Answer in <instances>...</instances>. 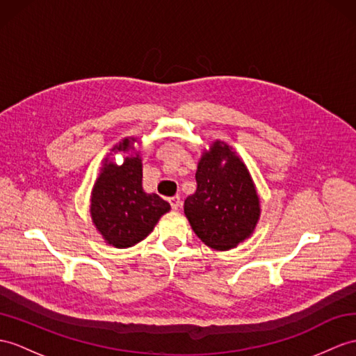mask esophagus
Wrapping results in <instances>:
<instances>
[{
	"instance_id": "34e87169",
	"label": "esophagus",
	"mask_w": 356,
	"mask_h": 356,
	"mask_svg": "<svg viewBox=\"0 0 356 356\" xmlns=\"http://www.w3.org/2000/svg\"><path fill=\"white\" fill-rule=\"evenodd\" d=\"M168 202H170V204H171V208L175 209V211H177V209L180 208V206H181V200H180V197H179V195L171 197Z\"/></svg>"
}]
</instances>
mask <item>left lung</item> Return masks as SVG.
Wrapping results in <instances>:
<instances>
[{"instance_id": "1", "label": "left lung", "mask_w": 356, "mask_h": 356, "mask_svg": "<svg viewBox=\"0 0 356 356\" xmlns=\"http://www.w3.org/2000/svg\"><path fill=\"white\" fill-rule=\"evenodd\" d=\"M197 189L185 200V216L195 235L216 250H229L249 238L261 216L250 172L232 147L216 140L203 152Z\"/></svg>"}]
</instances>
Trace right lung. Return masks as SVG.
<instances>
[{
    "label": "right lung",
    "mask_w": 356,
    "mask_h": 356,
    "mask_svg": "<svg viewBox=\"0 0 356 356\" xmlns=\"http://www.w3.org/2000/svg\"><path fill=\"white\" fill-rule=\"evenodd\" d=\"M135 138L122 139L112 152H129ZM170 203L158 194L143 189V161L139 153L130 154L122 165L104 159L90 195V217L104 241L117 249L135 245L154 229L170 211Z\"/></svg>",
    "instance_id": "1"
}]
</instances>
